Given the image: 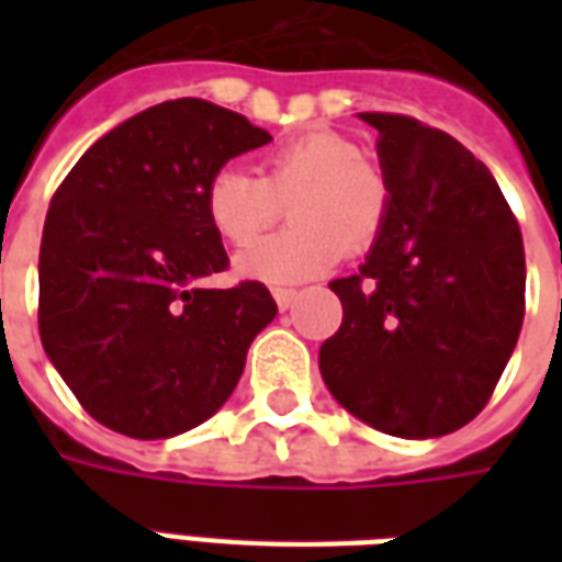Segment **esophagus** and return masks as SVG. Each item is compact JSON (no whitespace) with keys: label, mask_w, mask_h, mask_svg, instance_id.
Returning <instances> with one entry per match:
<instances>
[{"label":"esophagus","mask_w":562,"mask_h":562,"mask_svg":"<svg viewBox=\"0 0 562 562\" xmlns=\"http://www.w3.org/2000/svg\"><path fill=\"white\" fill-rule=\"evenodd\" d=\"M294 297H297V292H294V289H273V301H277V306H280V310H289V306L294 304Z\"/></svg>","instance_id":"obj_1"}]
</instances>
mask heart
Here are the masks:
<instances>
[{
	"label": "heart",
	"mask_w": 562,
	"mask_h": 562,
	"mask_svg": "<svg viewBox=\"0 0 562 562\" xmlns=\"http://www.w3.org/2000/svg\"><path fill=\"white\" fill-rule=\"evenodd\" d=\"M289 204V232L258 240L237 256L244 277L301 282L376 244L391 216V183L355 140L310 132L261 159V177L220 168L210 177L204 210L225 244L246 246L280 220Z\"/></svg>",
	"instance_id": "heart-1"
}]
</instances>
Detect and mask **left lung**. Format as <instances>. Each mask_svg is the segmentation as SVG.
Wrapping results in <instances>:
<instances>
[{
  "label": "left lung",
  "mask_w": 562,
  "mask_h": 562,
  "mask_svg": "<svg viewBox=\"0 0 562 562\" xmlns=\"http://www.w3.org/2000/svg\"><path fill=\"white\" fill-rule=\"evenodd\" d=\"M358 116L379 132L391 216L361 270L330 282L342 325L318 367L330 394L382 434H451L482 413L518 342V220L491 171L442 128Z\"/></svg>",
  "instance_id": "1"
}]
</instances>
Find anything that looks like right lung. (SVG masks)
Listing matches in <instances>:
<instances>
[{
	"label": "right lung",
	"mask_w": 562,
	"mask_h": 562,
	"mask_svg": "<svg viewBox=\"0 0 562 562\" xmlns=\"http://www.w3.org/2000/svg\"><path fill=\"white\" fill-rule=\"evenodd\" d=\"M270 135L204 99H173L92 144L50 198L38 334L104 427L165 439L232 397L277 301L258 280L198 289L228 256L204 210L213 173Z\"/></svg>",
	"instance_id": "obj_1"
}]
</instances>
